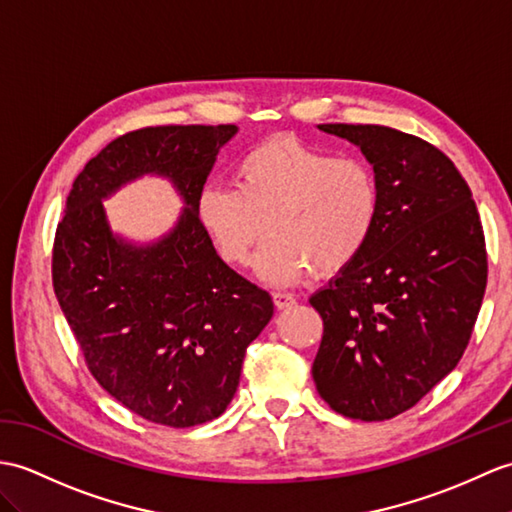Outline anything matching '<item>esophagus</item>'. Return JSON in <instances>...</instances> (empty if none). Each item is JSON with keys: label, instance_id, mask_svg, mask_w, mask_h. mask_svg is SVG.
<instances>
[{"label": "esophagus", "instance_id": "obj_1", "mask_svg": "<svg viewBox=\"0 0 512 512\" xmlns=\"http://www.w3.org/2000/svg\"><path fill=\"white\" fill-rule=\"evenodd\" d=\"M272 301H275L277 310H290V307L296 305V299L292 294H285V292H275L272 294Z\"/></svg>", "mask_w": 512, "mask_h": 512}]
</instances>
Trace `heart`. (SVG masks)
<instances>
[{
	"instance_id": "heart-1",
	"label": "heart",
	"mask_w": 512,
	"mask_h": 512,
	"mask_svg": "<svg viewBox=\"0 0 512 512\" xmlns=\"http://www.w3.org/2000/svg\"><path fill=\"white\" fill-rule=\"evenodd\" d=\"M382 202L373 165L281 137L244 154L235 187L202 189L198 216L231 266H246L270 233L255 272L290 285L312 270L331 277L349 268L371 244Z\"/></svg>"
}]
</instances>
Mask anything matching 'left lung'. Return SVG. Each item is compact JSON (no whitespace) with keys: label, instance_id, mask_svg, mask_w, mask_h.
Listing matches in <instances>:
<instances>
[{"label":"left lung","instance_id":"8db88e82","mask_svg":"<svg viewBox=\"0 0 512 512\" xmlns=\"http://www.w3.org/2000/svg\"><path fill=\"white\" fill-rule=\"evenodd\" d=\"M358 146L382 183L366 251L310 296L323 316L312 375L349 419L386 421L421 401L465 353L486 288L480 213L456 165L375 124H320Z\"/></svg>","mask_w":512,"mask_h":512}]
</instances>
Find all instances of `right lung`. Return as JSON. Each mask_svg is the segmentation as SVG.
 Returning <instances> with one entry per match:
<instances>
[{
    "label": "right lung",
    "mask_w": 512,
    "mask_h": 512,
    "mask_svg": "<svg viewBox=\"0 0 512 512\" xmlns=\"http://www.w3.org/2000/svg\"><path fill=\"white\" fill-rule=\"evenodd\" d=\"M237 126H150L113 139L78 174L58 222L52 279L91 375L141 419L192 427L218 419L246 347L275 305L213 248L198 198ZM150 173L186 207L148 245L112 233L101 200Z\"/></svg>",
    "instance_id": "1"
}]
</instances>
